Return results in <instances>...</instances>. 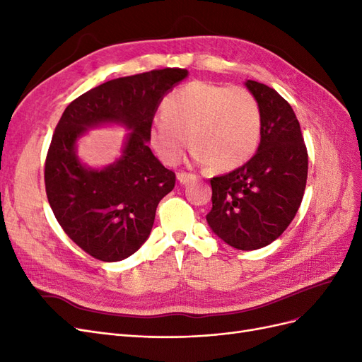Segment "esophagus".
<instances>
[{
  "mask_svg": "<svg viewBox=\"0 0 362 362\" xmlns=\"http://www.w3.org/2000/svg\"><path fill=\"white\" fill-rule=\"evenodd\" d=\"M178 181L181 182V184H187L189 181H193V180H196V177L193 173H185V172H180L178 175Z\"/></svg>",
  "mask_w": 362,
  "mask_h": 362,
  "instance_id": "34e87169",
  "label": "esophagus"
}]
</instances>
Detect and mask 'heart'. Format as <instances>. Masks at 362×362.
I'll return each instance as SVG.
<instances>
[{
  "label": "heart",
  "instance_id": "obj_1",
  "mask_svg": "<svg viewBox=\"0 0 362 362\" xmlns=\"http://www.w3.org/2000/svg\"><path fill=\"white\" fill-rule=\"evenodd\" d=\"M161 116L151 124L148 140L169 166L181 160L189 137L194 160L214 170L240 168L261 140L259 103L240 86L192 81L166 96Z\"/></svg>",
  "mask_w": 362,
  "mask_h": 362
}]
</instances>
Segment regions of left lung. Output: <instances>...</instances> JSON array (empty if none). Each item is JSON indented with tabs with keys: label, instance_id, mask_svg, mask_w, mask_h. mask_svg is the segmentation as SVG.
Returning <instances> with one entry per match:
<instances>
[{
	"label": "left lung",
	"instance_id": "left-lung-1",
	"mask_svg": "<svg viewBox=\"0 0 362 362\" xmlns=\"http://www.w3.org/2000/svg\"><path fill=\"white\" fill-rule=\"evenodd\" d=\"M261 107L262 129L257 154L242 168L210 180V228L240 250L270 245L298 213L308 178L299 120L291 105L272 87L246 81Z\"/></svg>",
	"mask_w": 362,
	"mask_h": 362
}]
</instances>
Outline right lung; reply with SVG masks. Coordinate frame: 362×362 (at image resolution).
<instances>
[{"label":"right lung","mask_w":362,"mask_h":362,"mask_svg":"<svg viewBox=\"0 0 362 362\" xmlns=\"http://www.w3.org/2000/svg\"><path fill=\"white\" fill-rule=\"evenodd\" d=\"M187 76L164 68L120 76L74 100L63 112L45 160V190L63 231L86 254L120 261L146 242L158 202L175 187L148 146V131L163 96ZM117 122L134 131L121 158L103 171L86 170L74 141L86 127Z\"/></svg>","instance_id":"add662e5"}]
</instances>
